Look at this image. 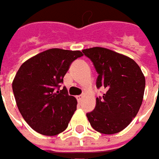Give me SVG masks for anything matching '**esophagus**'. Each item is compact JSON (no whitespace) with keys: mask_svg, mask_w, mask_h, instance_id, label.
Listing matches in <instances>:
<instances>
[{"mask_svg":"<svg viewBox=\"0 0 159 159\" xmlns=\"http://www.w3.org/2000/svg\"><path fill=\"white\" fill-rule=\"evenodd\" d=\"M76 98H77V100H78L79 102H80V101L83 99V96H82V95H80V96H77Z\"/></svg>","mask_w":159,"mask_h":159,"instance_id":"1","label":"esophagus"}]
</instances>
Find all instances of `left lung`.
Masks as SVG:
<instances>
[{
    "instance_id": "8db88e82",
    "label": "left lung",
    "mask_w": 159,
    "mask_h": 159,
    "mask_svg": "<svg viewBox=\"0 0 159 159\" xmlns=\"http://www.w3.org/2000/svg\"><path fill=\"white\" fill-rule=\"evenodd\" d=\"M93 62L97 87H104L105 94L96 98L93 111L87 113L91 127L111 135L126 129L142 104L146 80L141 69L131 58L102 47L83 50Z\"/></svg>"
}]
</instances>
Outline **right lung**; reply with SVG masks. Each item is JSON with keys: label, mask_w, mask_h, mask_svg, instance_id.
Listing matches in <instances>:
<instances>
[{"label": "right lung", "mask_w": 159, "mask_h": 159, "mask_svg": "<svg viewBox=\"0 0 159 159\" xmlns=\"http://www.w3.org/2000/svg\"><path fill=\"white\" fill-rule=\"evenodd\" d=\"M80 51L49 49L21 64L12 81L16 104L22 118L36 132L56 136L68 128L77 99L66 88L56 90Z\"/></svg>", "instance_id": "1"}]
</instances>
